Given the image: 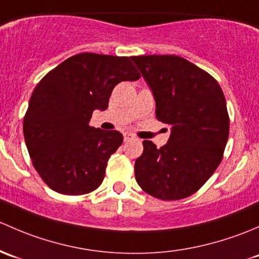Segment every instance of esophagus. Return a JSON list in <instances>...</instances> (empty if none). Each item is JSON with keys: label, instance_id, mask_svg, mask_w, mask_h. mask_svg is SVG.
Returning a JSON list of instances; mask_svg holds the SVG:
<instances>
[{"label": "esophagus", "instance_id": "obj_1", "mask_svg": "<svg viewBox=\"0 0 259 259\" xmlns=\"http://www.w3.org/2000/svg\"><path fill=\"white\" fill-rule=\"evenodd\" d=\"M123 138H124V142H127V141H131L135 138V136L131 135V133H124L123 135Z\"/></svg>", "mask_w": 259, "mask_h": 259}]
</instances>
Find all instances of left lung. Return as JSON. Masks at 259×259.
<instances>
[{"instance_id":"1","label":"left lung","mask_w":259,"mask_h":259,"mask_svg":"<svg viewBox=\"0 0 259 259\" xmlns=\"http://www.w3.org/2000/svg\"><path fill=\"white\" fill-rule=\"evenodd\" d=\"M156 100V117L170 126L168 142L143 141L136 159L140 187L158 199L196 193L223 158L229 135L225 95L208 72L175 55L133 56Z\"/></svg>"}]
</instances>
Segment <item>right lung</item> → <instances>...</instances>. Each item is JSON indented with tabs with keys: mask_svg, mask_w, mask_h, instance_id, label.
I'll use <instances>...</instances> for the list:
<instances>
[{
	"mask_svg": "<svg viewBox=\"0 0 259 259\" xmlns=\"http://www.w3.org/2000/svg\"><path fill=\"white\" fill-rule=\"evenodd\" d=\"M140 77L130 57L83 52L37 83L23 117V135L32 164L51 189L79 196L100 187L123 136L89 122L93 111L108 107L116 84Z\"/></svg>",
	"mask_w": 259,
	"mask_h": 259,
	"instance_id": "1",
	"label": "right lung"
}]
</instances>
